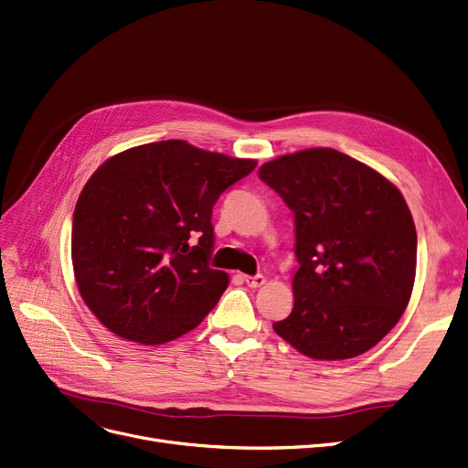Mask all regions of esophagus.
Here are the masks:
<instances>
[{"instance_id": "34e87169", "label": "esophagus", "mask_w": 468, "mask_h": 468, "mask_svg": "<svg viewBox=\"0 0 468 468\" xmlns=\"http://www.w3.org/2000/svg\"><path fill=\"white\" fill-rule=\"evenodd\" d=\"M242 281H245L252 289H258V287H261V284H266V277L260 273L258 275H242Z\"/></svg>"}]
</instances>
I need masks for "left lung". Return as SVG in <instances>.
I'll return each instance as SVG.
<instances>
[{"mask_svg":"<svg viewBox=\"0 0 468 468\" xmlns=\"http://www.w3.org/2000/svg\"><path fill=\"white\" fill-rule=\"evenodd\" d=\"M294 214V306L273 331L300 354L336 361L371 350L408 308L417 231L394 184L335 149H306L258 170Z\"/></svg>","mask_w":468,"mask_h":468,"instance_id":"8db88e82","label":"left lung"}]
</instances>
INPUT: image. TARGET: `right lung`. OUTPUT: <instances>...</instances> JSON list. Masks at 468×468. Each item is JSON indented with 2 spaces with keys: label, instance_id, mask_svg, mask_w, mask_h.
Wrapping results in <instances>:
<instances>
[{
  "label": "right lung",
  "instance_id": "obj_1",
  "mask_svg": "<svg viewBox=\"0 0 468 468\" xmlns=\"http://www.w3.org/2000/svg\"><path fill=\"white\" fill-rule=\"evenodd\" d=\"M256 168L168 139L118 153L88 179L74 208L72 266L88 308L114 335L170 342L205 319L228 289L212 270V208Z\"/></svg>",
  "mask_w": 468,
  "mask_h": 468
}]
</instances>
